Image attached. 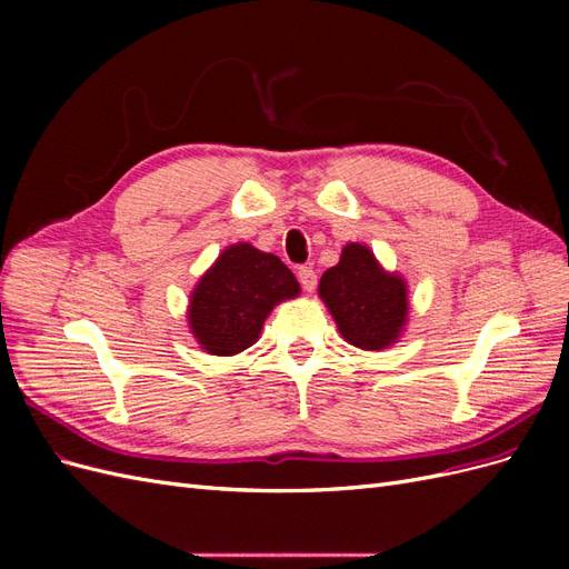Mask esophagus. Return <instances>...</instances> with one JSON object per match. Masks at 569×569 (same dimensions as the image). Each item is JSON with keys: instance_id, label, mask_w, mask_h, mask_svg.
Segmentation results:
<instances>
[{"instance_id": "34e87169", "label": "esophagus", "mask_w": 569, "mask_h": 569, "mask_svg": "<svg viewBox=\"0 0 569 569\" xmlns=\"http://www.w3.org/2000/svg\"><path fill=\"white\" fill-rule=\"evenodd\" d=\"M299 282H301V287H303L306 291H313L316 284H318L316 270H313L311 266H301V268H299Z\"/></svg>"}]
</instances>
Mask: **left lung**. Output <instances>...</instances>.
Instances as JSON below:
<instances>
[{"mask_svg":"<svg viewBox=\"0 0 569 569\" xmlns=\"http://www.w3.org/2000/svg\"><path fill=\"white\" fill-rule=\"evenodd\" d=\"M318 295L330 308L341 337L358 349L382 351L401 337L408 289L401 274L387 272L363 244H347L339 263L322 272Z\"/></svg>","mask_w":569,"mask_h":569,"instance_id":"8db88e82","label":"left lung"}]
</instances>
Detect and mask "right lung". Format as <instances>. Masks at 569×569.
I'll return each mask as SVG.
<instances>
[{
  "mask_svg": "<svg viewBox=\"0 0 569 569\" xmlns=\"http://www.w3.org/2000/svg\"><path fill=\"white\" fill-rule=\"evenodd\" d=\"M299 282L278 256L232 244L203 272L189 297V330L203 351L234 356L249 349L274 306L299 297Z\"/></svg>",
  "mask_w": 569,
  "mask_h": 569,
  "instance_id": "right-lung-1",
  "label": "right lung"
}]
</instances>
